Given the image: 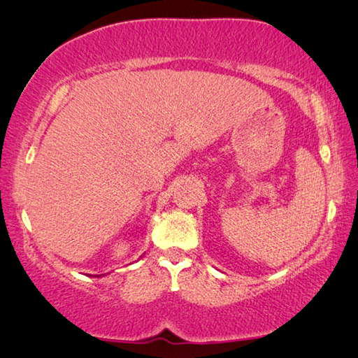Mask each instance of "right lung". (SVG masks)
Segmentation results:
<instances>
[{"label":"right lung","mask_w":358,"mask_h":358,"mask_svg":"<svg viewBox=\"0 0 358 358\" xmlns=\"http://www.w3.org/2000/svg\"><path fill=\"white\" fill-rule=\"evenodd\" d=\"M98 278H99V276H98Z\"/></svg>","instance_id":"right-lung-1"}]
</instances>
